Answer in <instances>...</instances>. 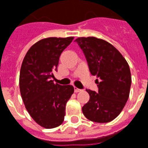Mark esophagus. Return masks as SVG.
I'll list each match as a JSON object with an SVG mask.
<instances>
[{
	"label": "esophagus",
	"instance_id": "esophagus-1",
	"mask_svg": "<svg viewBox=\"0 0 148 148\" xmlns=\"http://www.w3.org/2000/svg\"><path fill=\"white\" fill-rule=\"evenodd\" d=\"M81 90H82L81 89H78V88H76V87H74V92H76V93H77V92H80Z\"/></svg>",
	"mask_w": 148,
	"mask_h": 148
}]
</instances>
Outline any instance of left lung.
<instances>
[{
    "label": "left lung",
    "mask_w": 148,
    "mask_h": 148,
    "mask_svg": "<svg viewBox=\"0 0 148 148\" xmlns=\"http://www.w3.org/2000/svg\"><path fill=\"white\" fill-rule=\"evenodd\" d=\"M92 75L97 76L98 92L86 90L90 99L82 106L86 119L95 123H108L120 114L127 101L132 84L128 63L115 47L102 39L78 38Z\"/></svg>",
    "instance_id": "1"
}]
</instances>
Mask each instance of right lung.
Returning a JSON list of instances; mask_svg holds the SVG:
<instances>
[{
    "mask_svg": "<svg viewBox=\"0 0 148 148\" xmlns=\"http://www.w3.org/2000/svg\"><path fill=\"white\" fill-rule=\"evenodd\" d=\"M69 38H48L30 47L21 64L19 86L26 110L43 127L54 128L63 123L67 101L74 93L71 85L54 84L59 58L73 41Z\"/></svg>",
    "mask_w": 148,
    "mask_h": 148,
    "instance_id": "1",
    "label": "right lung"
}]
</instances>
